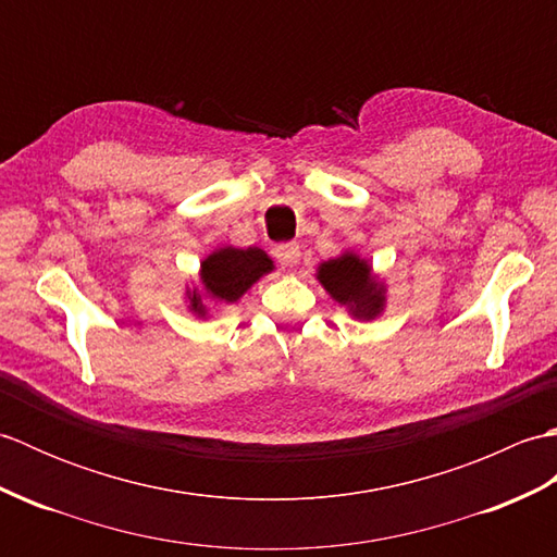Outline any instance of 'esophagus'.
I'll return each mask as SVG.
<instances>
[{
	"mask_svg": "<svg viewBox=\"0 0 557 557\" xmlns=\"http://www.w3.org/2000/svg\"><path fill=\"white\" fill-rule=\"evenodd\" d=\"M275 258L285 268H294L301 258V248H299L297 242H282V244L275 246Z\"/></svg>",
	"mask_w": 557,
	"mask_h": 557,
	"instance_id": "1",
	"label": "esophagus"
}]
</instances>
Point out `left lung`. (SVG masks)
<instances>
[{
    "mask_svg": "<svg viewBox=\"0 0 557 557\" xmlns=\"http://www.w3.org/2000/svg\"><path fill=\"white\" fill-rule=\"evenodd\" d=\"M318 280L339 304H349L354 315L371 318L383 306V292L371 280V268L357 256L345 253L327 260L318 270Z\"/></svg>",
    "mask_w": 557,
    "mask_h": 557,
    "instance_id": "8db88e82",
    "label": "left lung"
}]
</instances>
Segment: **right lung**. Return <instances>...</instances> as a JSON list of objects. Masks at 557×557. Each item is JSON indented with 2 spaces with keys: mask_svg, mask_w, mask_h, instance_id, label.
I'll use <instances>...</instances> for the list:
<instances>
[{
  "mask_svg": "<svg viewBox=\"0 0 557 557\" xmlns=\"http://www.w3.org/2000/svg\"><path fill=\"white\" fill-rule=\"evenodd\" d=\"M272 270V260L260 248H222L200 265V280L212 299L236 301L253 282ZM194 311H200V297L194 294Z\"/></svg>",
  "mask_w": 557,
  "mask_h": 557,
  "instance_id": "1",
  "label": "right lung"
}]
</instances>
